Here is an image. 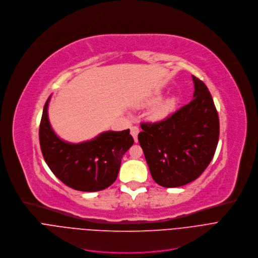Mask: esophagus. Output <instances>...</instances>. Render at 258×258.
I'll use <instances>...</instances> for the list:
<instances>
[{"mask_svg":"<svg viewBox=\"0 0 258 258\" xmlns=\"http://www.w3.org/2000/svg\"><path fill=\"white\" fill-rule=\"evenodd\" d=\"M130 131H131V135L133 136L135 142H137V136H138V133H139V131H140L139 127H137V126H132L131 129H130Z\"/></svg>","mask_w":258,"mask_h":258,"instance_id":"1","label":"esophagus"}]
</instances>
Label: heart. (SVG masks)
<instances>
[{"label": "heart", "mask_w": 258, "mask_h": 258, "mask_svg": "<svg viewBox=\"0 0 258 258\" xmlns=\"http://www.w3.org/2000/svg\"><path fill=\"white\" fill-rule=\"evenodd\" d=\"M172 107H173L172 100L164 101V102H162V104L153 108V110L151 111V116L153 119H162L169 114Z\"/></svg>", "instance_id": "b5f03b06"}]
</instances>
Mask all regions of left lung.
I'll return each mask as SVG.
<instances>
[{"instance_id":"1","label":"left lung","mask_w":258,"mask_h":258,"mask_svg":"<svg viewBox=\"0 0 258 258\" xmlns=\"http://www.w3.org/2000/svg\"><path fill=\"white\" fill-rule=\"evenodd\" d=\"M193 99L162 121L142 122L138 141L154 182L167 188L196 180L212 162L220 121L212 94L192 76Z\"/></svg>"}]
</instances>
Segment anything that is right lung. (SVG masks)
I'll list each match as a JSON object with an SVG mask.
<instances>
[{"label": "right lung", "mask_w": 258, "mask_h": 258, "mask_svg": "<svg viewBox=\"0 0 258 258\" xmlns=\"http://www.w3.org/2000/svg\"><path fill=\"white\" fill-rule=\"evenodd\" d=\"M46 100L39 124L43 159L54 175L68 187L84 192L100 191L117 179L125 152L134 143L130 130L107 131L90 141L70 144L50 128Z\"/></svg>", "instance_id": "add662e5"}]
</instances>
